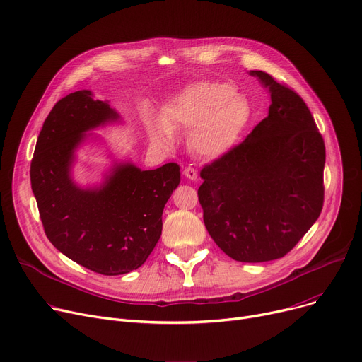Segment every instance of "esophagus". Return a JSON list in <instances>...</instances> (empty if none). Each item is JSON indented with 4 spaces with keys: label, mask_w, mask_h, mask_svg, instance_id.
Listing matches in <instances>:
<instances>
[{
    "label": "esophagus",
    "mask_w": 362,
    "mask_h": 362,
    "mask_svg": "<svg viewBox=\"0 0 362 362\" xmlns=\"http://www.w3.org/2000/svg\"><path fill=\"white\" fill-rule=\"evenodd\" d=\"M183 176H185L186 179H189V180H197V179H198L197 168H195L192 164L186 165V167L183 168Z\"/></svg>",
    "instance_id": "34e87169"
}]
</instances>
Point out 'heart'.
Masks as SVG:
<instances>
[{
  "label": "heart",
  "instance_id": "b5f03b06",
  "mask_svg": "<svg viewBox=\"0 0 362 362\" xmlns=\"http://www.w3.org/2000/svg\"><path fill=\"white\" fill-rule=\"evenodd\" d=\"M251 116V107L227 82H201L186 88L163 111V124L151 129L161 148L173 146V133L192 130L189 144L197 154L217 158L238 142Z\"/></svg>",
  "mask_w": 362,
  "mask_h": 362
}]
</instances>
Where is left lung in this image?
Returning a JSON list of instances; mask_svg holds the SVG:
<instances>
[{
  "label": "left lung",
  "instance_id": "8db88e82",
  "mask_svg": "<svg viewBox=\"0 0 362 362\" xmlns=\"http://www.w3.org/2000/svg\"><path fill=\"white\" fill-rule=\"evenodd\" d=\"M269 116L240 144L201 170L198 199L208 233L240 262L277 259L293 250L325 202L326 146L299 95L269 73Z\"/></svg>",
  "mask_w": 362,
  "mask_h": 362
}]
</instances>
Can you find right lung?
Wrapping results in <instances>:
<instances>
[{
	"instance_id": "right-lung-1",
	"label": "right lung",
	"mask_w": 362,
	"mask_h": 362,
	"mask_svg": "<svg viewBox=\"0 0 362 362\" xmlns=\"http://www.w3.org/2000/svg\"><path fill=\"white\" fill-rule=\"evenodd\" d=\"M117 119L90 90L69 93L45 119L30 163L47 238L66 257L104 276L130 273L146 261L161 236L164 205L180 182L176 163L156 170L119 164L101 187L76 186L70 165L85 132Z\"/></svg>"
}]
</instances>
